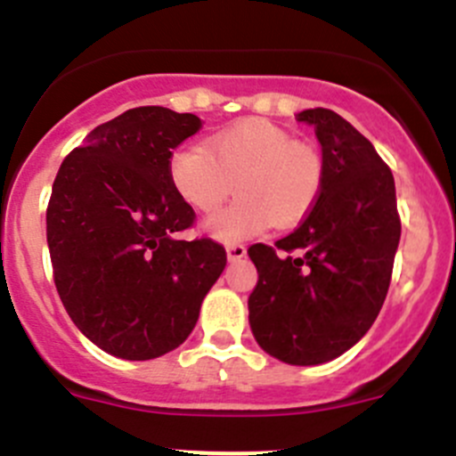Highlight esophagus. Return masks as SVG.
<instances>
[{"instance_id": "obj_1", "label": "esophagus", "mask_w": 456, "mask_h": 456, "mask_svg": "<svg viewBox=\"0 0 456 456\" xmlns=\"http://www.w3.org/2000/svg\"><path fill=\"white\" fill-rule=\"evenodd\" d=\"M247 256V247L245 245H229L227 247V260L229 262H238Z\"/></svg>"}]
</instances>
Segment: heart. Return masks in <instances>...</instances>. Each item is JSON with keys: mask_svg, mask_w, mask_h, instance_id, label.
Returning <instances> with one entry per match:
<instances>
[{"mask_svg": "<svg viewBox=\"0 0 456 456\" xmlns=\"http://www.w3.org/2000/svg\"><path fill=\"white\" fill-rule=\"evenodd\" d=\"M169 178L187 205L214 214L232 196V207L205 223L220 242H238L300 223L320 199L324 163L315 147L296 142L291 132L265 118H249L218 132L207 147L187 145L172 154Z\"/></svg>", "mask_w": 456, "mask_h": 456, "instance_id": "obj_1", "label": "heart"}]
</instances>
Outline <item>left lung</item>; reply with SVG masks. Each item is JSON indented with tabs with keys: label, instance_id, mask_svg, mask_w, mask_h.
Returning <instances> with one entry per match:
<instances>
[{
	"label": "left lung",
	"instance_id": "8db88e82",
	"mask_svg": "<svg viewBox=\"0 0 456 456\" xmlns=\"http://www.w3.org/2000/svg\"><path fill=\"white\" fill-rule=\"evenodd\" d=\"M322 145L324 185L300 227L249 247L256 342L275 360L315 366L355 346L388 293L402 236L395 178L372 142L333 110L296 114Z\"/></svg>",
	"mask_w": 456,
	"mask_h": 456
}]
</instances>
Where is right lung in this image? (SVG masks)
Returning <instances> with one entry per match:
<instances>
[{
	"label": "right lung",
	"instance_id": "1",
	"mask_svg": "<svg viewBox=\"0 0 456 456\" xmlns=\"http://www.w3.org/2000/svg\"><path fill=\"white\" fill-rule=\"evenodd\" d=\"M200 126L160 105L127 110L94 127L54 178L45 236L59 297L77 329L121 360L181 346L227 265L218 242L178 238L194 209L172 185L169 159Z\"/></svg>",
	"mask_w": 456,
	"mask_h": 456
}]
</instances>
